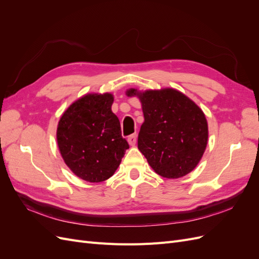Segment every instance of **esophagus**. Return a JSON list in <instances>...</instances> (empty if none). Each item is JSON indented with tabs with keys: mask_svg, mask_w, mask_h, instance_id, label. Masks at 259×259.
I'll return each instance as SVG.
<instances>
[{
	"mask_svg": "<svg viewBox=\"0 0 259 259\" xmlns=\"http://www.w3.org/2000/svg\"><path fill=\"white\" fill-rule=\"evenodd\" d=\"M127 142L131 146H135L136 145V142H137V135L136 134H133L131 136H128L127 138Z\"/></svg>",
	"mask_w": 259,
	"mask_h": 259,
	"instance_id": "1",
	"label": "esophagus"
}]
</instances>
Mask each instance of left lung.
<instances>
[{"instance_id":"obj_1","label":"left lung","mask_w":259,"mask_h":259,"mask_svg":"<svg viewBox=\"0 0 259 259\" xmlns=\"http://www.w3.org/2000/svg\"><path fill=\"white\" fill-rule=\"evenodd\" d=\"M128 97L142 103L145 121L138 134V149L156 174L176 179L192 171L204 153L208 126L204 112L175 89H130Z\"/></svg>"}]
</instances>
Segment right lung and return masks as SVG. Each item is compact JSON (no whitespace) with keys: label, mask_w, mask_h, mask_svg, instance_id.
<instances>
[{"label":"right lung","mask_w":259,"mask_h":259,"mask_svg":"<svg viewBox=\"0 0 259 259\" xmlns=\"http://www.w3.org/2000/svg\"><path fill=\"white\" fill-rule=\"evenodd\" d=\"M112 104L110 93L86 94L68 107L58 122L56 137L62 159L85 182L110 178L130 148Z\"/></svg>","instance_id":"1"}]
</instances>
